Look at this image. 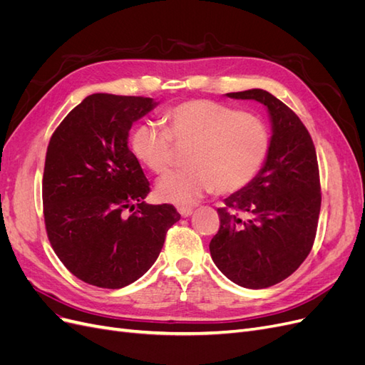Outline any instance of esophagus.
I'll return each mask as SVG.
<instances>
[{
  "label": "esophagus",
  "instance_id": "1",
  "mask_svg": "<svg viewBox=\"0 0 365 365\" xmlns=\"http://www.w3.org/2000/svg\"><path fill=\"white\" fill-rule=\"evenodd\" d=\"M178 212H180V215H181L182 217H189V216H192V213H193V208H190V207H180Z\"/></svg>",
  "mask_w": 365,
  "mask_h": 365
}]
</instances>
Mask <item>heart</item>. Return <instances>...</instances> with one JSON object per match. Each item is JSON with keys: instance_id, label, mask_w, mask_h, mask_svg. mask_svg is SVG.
Instances as JSON below:
<instances>
[{"instance_id": "b5f03b06", "label": "heart", "mask_w": 365, "mask_h": 365, "mask_svg": "<svg viewBox=\"0 0 365 365\" xmlns=\"http://www.w3.org/2000/svg\"><path fill=\"white\" fill-rule=\"evenodd\" d=\"M165 129L140 123L130 134L137 160L155 175L170 169L176 149H189L185 168L164 176L160 200L180 207L196 204L205 193L233 195L248 187L271 149L269 128L250 113L207 98H192L164 111Z\"/></svg>"}]
</instances>
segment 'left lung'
<instances>
[{"label":"left lung","mask_w":365,"mask_h":365,"mask_svg":"<svg viewBox=\"0 0 365 365\" xmlns=\"http://www.w3.org/2000/svg\"><path fill=\"white\" fill-rule=\"evenodd\" d=\"M227 96L267 106L272 137L259 175L217 208L210 254L231 282L263 289L289 277L312 250L322 208L317 152L302 120L277 97L264 90Z\"/></svg>","instance_id":"obj_1"}]
</instances>
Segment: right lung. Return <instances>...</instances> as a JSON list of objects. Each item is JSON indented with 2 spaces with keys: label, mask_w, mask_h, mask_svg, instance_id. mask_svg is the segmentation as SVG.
Returning <instances> with one entry per match:
<instances>
[{
  "label": "right lung",
  "mask_w": 365,
  "mask_h": 365,
  "mask_svg": "<svg viewBox=\"0 0 365 365\" xmlns=\"http://www.w3.org/2000/svg\"><path fill=\"white\" fill-rule=\"evenodd\" d=\"M157 103L97 93L50 138L42 178L43 220L56 256L77 279L106 289L138 280L181 215L149 205L150 184L128 148L129 129Z\"/></svg>",
  "instance_id": "add662e5"
}]
</instances>
